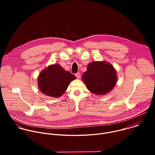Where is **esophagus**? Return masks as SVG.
<instances>
[{"mask_svg":"<svg viewBox=\"0 0 155 155\" xmlns=\"http://www.w3.org/2000/svg\"><path fill=\"white\" fill-rule=\"evenodd\" d=\"M75 76L77 77V78L80 79V77H81V74H80V72H77V74H75Z\"/></svg>","mask_w":155,"mask_h":155,"instance_id":"34e87169","label":"esophagus"}]
</instances>
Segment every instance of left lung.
<instances>
[{"mask_svg": "<svg viewBox=\"0 0 155 155\" xmlns=\"http://www.w3.org/2000/svg\"><path fill=\"white\" fill-rule=\"evenodd\" d=\"M87 90L96 95H103L111 91L117 82V72L108 62L95 61L87 65L82 75Z\"/></svg>", "mask_w": 155, "mask_h": 155, "instance_id": "1", "label": "left lung"}]
</instances>
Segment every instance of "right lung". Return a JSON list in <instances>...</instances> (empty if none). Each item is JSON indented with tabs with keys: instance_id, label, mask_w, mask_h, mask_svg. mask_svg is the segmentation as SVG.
I'll return each mask as SVG.
<instances>
[{
	"instance_id": "obj_1",
	"label": "right lung",
	"mask_w": 155,
	"mask_h": 155,
	"mask_svg": "<svg viewBox=\"0 0 155 155\" xmlns=\"http://www.w3.org/2000/svg\"><path fill=\"white\" fill-rule=\"evenodd\" d=\"M75 78V75L65 71L60 65L53 64L40 72L38 77V85L43 94L58 97L65 93L69 83Z\"/></svg>"
}]
</instances>
